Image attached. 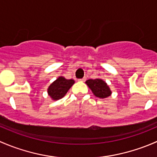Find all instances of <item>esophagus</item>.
<instances>
[{"instance_id":"obj_1","label":"esophagus","mask_w":157,"mask_h":157,"mask_svg":"<svg viewBox=\"0 0 157 157\" xmlns=\"http://www.w3.org/2000/svg\"><path fill=\"white\" fill-rule=\"evenodd\" d=\"M86 77H83V78H82V79H80V80H79V81H85V80H86Z\"/></svg>"}]
</instances>
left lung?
<instances>
[{
    "label": "left lung",
    "mask_w": 157,
    "mask_h": 157,
    "mask_svg": "<svg viewBox=\"0 0 157 157\" xmlns=\"http://www.w3.org/2000/svg\"><path fill=\"white\" fill-rule=\"evenodd\" d=\"M86 83L96 97L105 99L112 94L110 88L102 79H95V80L90 79L86 80Z\"/></svg>",
    "instance_id": "8db88e82"
}]
</instances>
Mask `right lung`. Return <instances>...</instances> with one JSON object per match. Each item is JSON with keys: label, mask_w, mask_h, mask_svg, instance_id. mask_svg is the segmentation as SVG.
Segmentation results:
<instances>
[{"label": "right lung", "mask_w": 157, "mask_h": 157, "mask_svg": "<svg viewBox=\"0 0 157 157\" xmlns=\"http://www.w3.org/2000/svg\"><path fill=\"white\" fill-rule=\"evenodd\" d=\"M74 84V80H67L64 77H59L48 88V93L53 100H58L65 96L70 88Z\"/></svg>", "instance_id": "add662e5"}]
</instances>
